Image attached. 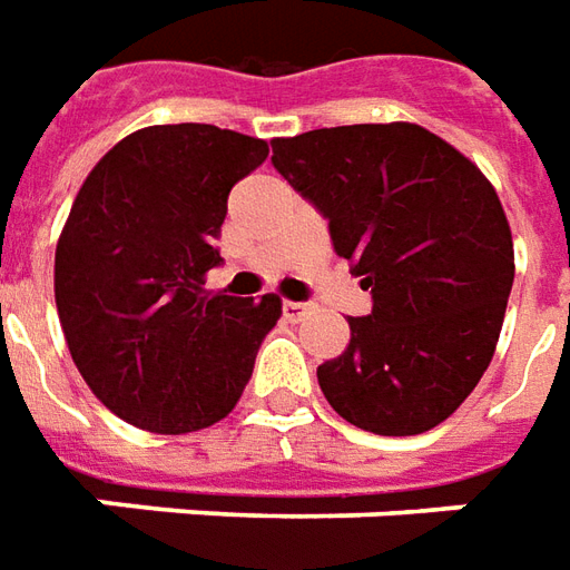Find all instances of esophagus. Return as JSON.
I'll use <instances>...</instances> for the list:
<instances>
[{
  "label": "esophagus",
  "instance_id": "obj_1",
  "mask_svg": "<svg viewBox=\"0 0 570 570\" xmlns=\"http://www.w3.org/2000/svg\"><path fill=\"white\" fill-rule=\"evenodd\" d=\"M314 312L312 302H284V317L289 324H298V321H305L308 314Z\"/></svg>",
  "mask_w": 570,
  "mask_h": 570
}]
</instances>
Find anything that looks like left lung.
<instances>
[{
	"label": "left lung",
	"mask_w": 570,
	"mask_h": 570,
	"mask_svg": "<svg viewBox=\"0 0 570 570\" xmlns=\"http://www.w3.org/2000/svg\"><path fill=\"white\" fill-rule=\"evenodd\" d=\"M274 169L330 222L373 296L345 352L317 367L330 407L373 435L444 423L491 364L515 277L493 185L416 122L274 138Z\"/></svg>",
	"instance_id": "8db88e82"
}]
</instances>
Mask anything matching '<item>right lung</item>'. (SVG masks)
<instances>
[{"mask_svg": "<svg viewBox=\"0 0 570 570\" xmlns=\"http://www.w3.org/2000/svg\"><path fill=\"white\" fill-rule=\"evenodd\" d=\"M268 141L206 126H147L82 181L55 249V302L73 364L119 420L185 435L244 395L281 298L209 293L230 188Z\"/></svg>", "mask_w": 570, "mask_h": 570, "instance_id": "obj_1", "label": "right lung"}]
</instances>
